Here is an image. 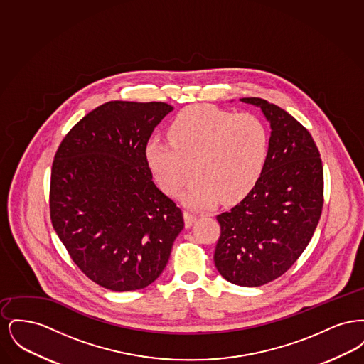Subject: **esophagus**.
Segmentation results:
<instances>
[{
  "label": "esophagus",
  "mask_w": 364,
  "mask_h": 364,
  "mask_svg": "<svg viewBox=\"0 0 364 364\" xmlns=\"http://www.w3.org/2000/svg\"><path fill=\"white\" fill-rule=\"evenodd\" d=\"M195 220H196V215H195V214H192L191 211H184V223H186L187 228H190V226L193 224Z\"/></svg>",
  "instance_id": "esophagus-1"
}]
</instances>
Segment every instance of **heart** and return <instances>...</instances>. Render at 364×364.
<instances>
[{
  "label": "heart",
  "instance_id": "heart-1",
  "mask_svg": "<svg viewBox=\"0 0 364 364\" xmlns=\"http://www.w3.org/2000/svg\"><path fill=\"white\" fill-rule=\"evenodd\" d=\"M169 140L150 139L144 149L159 187L181 195L186 205L206 208L218 198L236 203L255 188L263 174L270 134L254 113H233L213 106L181 110L168 129Z\"/></svg>",
  "mask_w": 364,
  "mask_h": 364
}]
</instances>
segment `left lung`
I'll return each instance as SVG.
<instances>
[{"instance_id":"1","label":"left lung","mask_w":364,"mask_h":364,"mask_svg":"<svg viewBox=\"0 0 364 364\" xmlns=\"http://www.w3.org/2000/svg\"><path fill=\"white\" fill-rule=\"evenodd\" d=\"M270 122L269 158L255 188L217 215L214 263L240 287L282 276L311 240L323 206V166L311 134L288 112L262 98H242Z\"/></svg>"}]
</instances>
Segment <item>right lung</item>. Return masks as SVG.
Listing matches in <instances>:
<instances>
[{"label": "right lung", "mask_w": 364, "mask_h": 364, "mask_svg": "<svg viewBox=\"0 0 364 364\" xmlns=\"http://www.w3.org/2000/svg\"><path fill=\"white\" fill-rule=\"evenodd\" d=\"M173 110L165 102L110 101L63 139L53 161L50 220L87 277L136 291L165 269L183 213L153 181L144 149Z\"/></svg>", "instance_id": "right-lung-1"}]
</instances>
